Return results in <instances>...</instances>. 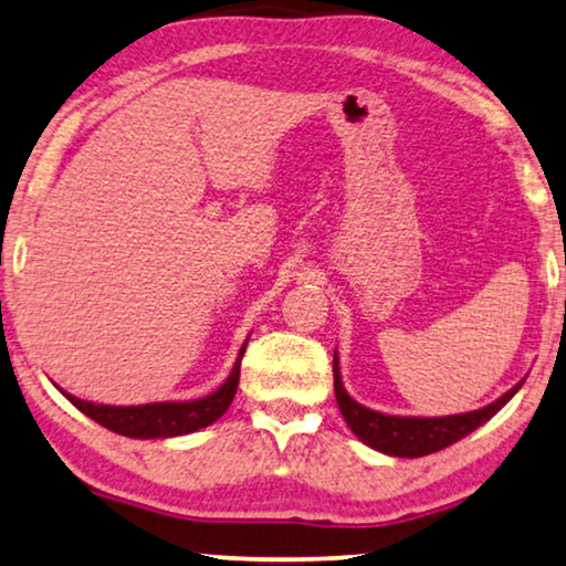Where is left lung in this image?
<instances>
[{"mask_svg": "<svg viewBox=\"0 0 566 566\" xmlns=\"http://www.w3.org/2000/svg\"><path fill=\"white\" fill-rule=\"evenodd\" d=\"M333 387H336V400L340 408V416L352 428L354 436L364 441L371 449L389 457H428V453L441 451L446 446L457 443L480 428L482 423L495 416L511 397L518 392L521 385L507 389L503 397H497L495 402L488 408L461 412V416H446V418H400V416H385V412L369 410L354 400L346 392L344 381H340V366L338 354L333 356Z\"/></svg>", "mask_w": 566, "mask_h": 566, "instance_id": "obj_1", "label": "left lung"}]
</instances>
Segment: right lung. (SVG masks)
Listing matches in <instances>:
<instances>
[{"label": "right lung", "mask_w": 566, "mask_h": 566, "mask_svg": "<svg viewBox=\"0 0 566 566\" xmlns=\"http://www.w3.org/2000/svg\"><path fill=\"white\" fill-rule=\"evenodd\" d=\"M245 344H249V340H245ZM245 344L241 348V354H238L230 377L222 381L212 395L200 397V400L127 405V408H123V405H94L78 400V397L69 392L63 395H66L84 416L97 420L99 426L109 428V431L127 436V439H174V436L195 433L200 431V428L214 423V420L230 408V402H233L238 379H241V359Z\"/></svg>", "instance_id": "right-lung-1"}]
</instances>
